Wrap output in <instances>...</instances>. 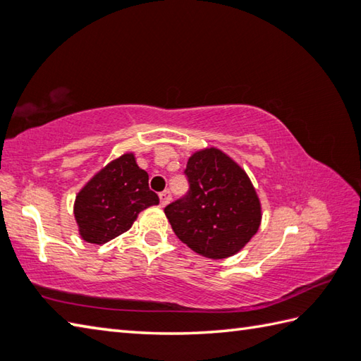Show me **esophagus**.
I'll list each match as a JSON object with an SVG mask.
<instances>
[{
  "label": "esophagus",
  "mask_w": 361,
  "mask_h": 361,
  "mask_svg": "<svg viewBox=\"0 0 361 361\" xmlns=\"http://www.w3.org/2000/svg\"><path fill=\"white\" fill-rule=\"evenodd\" d=\"M170 199H172V195H170V191H162L159 194V200H161V205L166 207L167 203L170 202Z\"/></svg>",
  "instance_id": "obj_1"
}]
</instances>
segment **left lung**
Returning <instances> with one entry per match:
<instances>
[{"label": "left lung", "instance_id": "1", "mask_svg": "<svg viewBox=\"0 0 361 361\" xmlns=\"http://www.w3.org/2000/svg\"><path fill=\"white\" fill-rule=\"evenodd\" d=\"M185 173L188 195L164 208L176 237L208 259L241 251L262 221L259 195L247 173L214 147L192 153Z\"/></svg>", "mask_w": 361, "mask_h": 361}]
</instances>
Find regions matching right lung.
Returning a JSON list of instances; mask_svg holds the SVG:
<instances>
[{
  "label": "right lung",
  "instance_id": "right-lung-1",
  "mask_svg": "<svg viewBox=\"0 0 361 361\" xmlns=\"http://www.w3.org/2000/svg\"><path fill=\"white\" fill-rule=\"evenodd\" d=\"M159 197L148 188V173L124 153L102 167L74 202V216L82 240L104 245L133 227L140 212L158 205Z\"/></svg>",
  "mask_w": 361,
  "mask_h": 361
}]
</instances>
